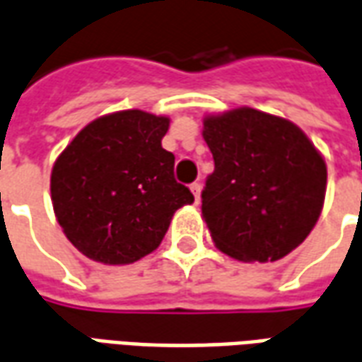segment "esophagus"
Here are the masks:
<instances>
[{
    "instance_id": "obj_1",
    "label": "esophagus",
    "mask_w": 362,
    "mask_h": 362,
    "mask_svg": "<svg viewBox=\"0 0 362 362\" xmlns=\"http://www.w3.org/2000/svg\"><path fill=\"white\" fill-rule=\"evenodd\" d=\"M189 189H192V194H194V197H196V204L199 202V194H202V184L199 182H194L192 186H189Z\"/></svg>"
}]
</instances>
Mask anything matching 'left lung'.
Wrapping results in <instances>:
<instances>
[{
    "label": "left lung",
    "instance_id": "left-lung-1",
    "mask_svg": "<svg viewBox=\"0 0 362 362\" xmlns=\"http://www.w3.org/2000/svg\"><path fill=\"white\" fill-rule=\"evenodd\" d=\"M215 170L202 215L215 246L240 262H277L316 225L326 160L303 129L248 106L204 118Z\"/></svg>",
    "mask_w": 362,
    "mask_h": 362
}]
</instances>
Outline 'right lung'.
<instances>
[{"instance_id":"1","label":"right lung","mask_w":362,"mask_h":362,"mask_svg":"<svg viewBox=\"0 0 362 362\" xmlns=\"http://www.w3.org/2000/svg\"><path fill=\"white\" fill-rule=\"evenodd\" d=\"M170 119L122 110L93 119L56 158L54 213L67 240L87 258L124 266L157 250L173 215L194 196L174 180L163 149Z\"/></svg>"}]
</instances>
